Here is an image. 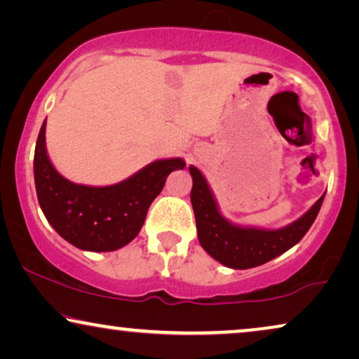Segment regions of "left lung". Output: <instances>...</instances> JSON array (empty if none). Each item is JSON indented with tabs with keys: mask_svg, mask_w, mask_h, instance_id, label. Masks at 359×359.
<instances>
[{
	"mask_svg": "<svg viewBox=\"0 0 359 359\" xmlns=\"http://www.w3.org/2000/svg\"><path fill=\"white\" fill-rule=\"evenodd\" d=\"M189 173L193 176L191 204H193L201 247L224 266L232 269L259 266L301 242L316 220L325 198L323 194L302 217L286 227L276 230L243 227L232 224L220 214L208 180L196 166H189Z\"/></svg>",
	"mask_w": 359,
	"mask_h": 359,
	"instance_id": "8db88e82",
	"label": "left lung"
}]
</instances>
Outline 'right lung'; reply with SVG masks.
Instances as JSON below:
<instances>
[{"label": "right lung", "instance_id": "1", "mask_svg": "<svg viewBox=\"0 0 359 359\" xmlns=\"http://www.w3.org/2000/svg\"><path fill=\"white\" fill-rule=\"evenodd\" d=\"M46 124L34 154L37 199L48 224L73 247L86 252H114L139 235L150 204L168 175L183 170V158L151 161L121 183L76 184L53 168L46 147Z\"/></svg>", "mask_w": 359, "mask_h": 359}]
</instances>
